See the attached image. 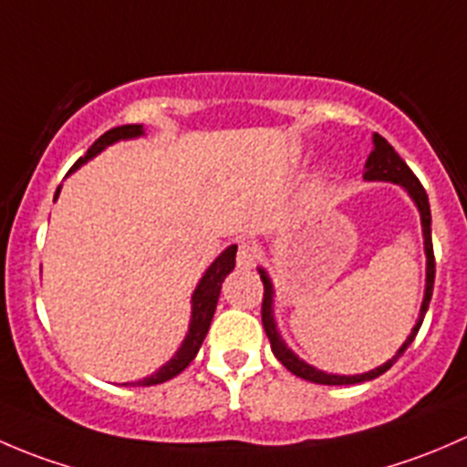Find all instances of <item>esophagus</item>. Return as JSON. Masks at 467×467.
I'll return each instance as SVG.
<instances>
[{"mask_svg":"<svg viewBox=\"0 0 467 467\" xmlns=\"http://www.w3.org/2000/svg\"><path fill=\"white\" fill-rule=\"evenodd\" d=\"M260 260V248L253 242H242L237 248V266L239 268H253Z\"/></svg>","mask_w":467,"mask_h":467,"instance_id":"1","label":"esophagus"}]
</instances>
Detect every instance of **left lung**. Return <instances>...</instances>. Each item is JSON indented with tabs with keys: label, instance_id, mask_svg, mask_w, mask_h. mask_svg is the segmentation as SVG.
<instances>
[{
	"label": "left lung",
	"instance_id": "obj_1",
	"mask_svg": "<svg viewBox=\"0 0 467 467\" xmlns=\"http://www.w3.org/2000/svg\"><path fill=\"white\" fill-rule=\"evenodd\" d=\"M373 142H375V149H373V153L368 155V162H366V173H364L366 181H390V182H398V185H402L404 190H407L409 194H411V199L416 201L418 210H420L422 233H425V253H427V289H425V300H422L420 318H418L416 327H413V332L409 334V338H407V341H404V346L400 348L398 355H395L393 359H389L384 366H379V368L370 370V373H364V375H352V378H348V375H327V373H323V370H317V368H314V366H309V364H305V361H300L298 357H296L294 352H291L289 348L285 346V341H282L280 334H277L275 323H273V309H271V305H273V286H271V280H268L266 273L260 271L262 285H264L262 325H264V332H266L268 341H271L273 355L277 357V361H280V364L285 366L286 370H291V373L298 375V378L314 381V384H327V386L359 384V381L375 379V378H379L381 373H386V370H389L390 366H393L395 361H398L400 357L404 355V350H407V348L411 346L413 338H416L418 329H420V325H422V318H425L427 309H430L431 291H434L436 262H434V244H431V210H430V199H427L425 187L420 185V181H418V178H416V173H413L411 169H409V164L404 162L402 158H400L398 150H395L393 146L386 142V140L381 138L379 133H375Z\"/></svg>",
	"mask_w": 467,
	"mask_h": 467
}]
</instances>
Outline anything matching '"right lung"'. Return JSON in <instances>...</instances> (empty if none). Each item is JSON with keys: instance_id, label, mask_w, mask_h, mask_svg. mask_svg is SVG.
I'll list each match as a JSON object with an SVG mask.
<instances>
[{"instance_id": "obj_1", "label": "right lung", "mask_w": 467, "mask_h": 467, "mask_svg": "<svg viewBox=\"0 0 467 467\" xmlns=\"http://www.w3.org/2000/svg\"><path fill=\"white\" fill-rule=\"evenodd\" d=\"M142 135V124H126V126H117V129H110L108 133H103L101 138L97 140L92 146L88 149V153L83 158H78L74 162V167L69 171H74L77 167H81L83 162H88L89 158H94L97 153H101L108 144L117 142V140H126V138H138ZM60 187L56 190V196H58ZM54 196V201H56ZM234 255H237V246H230L212 262V266L207 268L205 275L201 277L199 286H196L194 296H192V323H190V332H187L185 341H182L181 350L176 352L169 364H164L158 373H153L150 378H144L142 381H133V384L140 386H153V384H162V381L176 378L178 373L187 368L192 364V359L196 357L199 352L201 343H203L207 329H210L212 317H214V309H216V300H219L221 294V282L225 280L230 271L234 268Z\"/></svg>"}]
</instances>
